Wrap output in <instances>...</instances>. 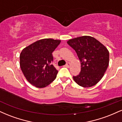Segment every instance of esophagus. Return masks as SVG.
<instances>
[{
    "label": "esophagus",
    "instance_id": "34e87169",
    "mask_svg": "<svg viewBox=\"0 0 122 122\" xmlns=\"http://www.w3.org/2000/svg\"><path fill=\"white\" fill-rule=\"evenodd\" d=\"M70 65H71V64H70L69 62H68V63H67V64H66V65H65V66L66 67V68H69Z\"/></svg>",
    "mask_w": 122,
    "mask_h": 122
}]
</instances>
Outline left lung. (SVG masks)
I'll return each instance as SVG.
<instances>
[{"label":"left lung","mask_w":122,"mask_h":122,"mask_svg":"<svg viewBox=\"0 0 122 122\" xmlns=\"http://www.w3.org/2000/svg\"><path fill=\"white\" fill-rule=\"evenodd\" d=\"M67 43L75 50L81 62V72L73 76L80 86L88 88L102 79L109 65V51L95 38L82 36L71 39Z\"/></svg>","instance_id":"left-lung-1"}]
</instances>
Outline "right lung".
I'll return each mask as SVG.
<instances>
[{"instance_id":"add662e5","label":"right lung","mask_w":122,"mask_h":122,"mask_svg":"<svg viewBox=\"0 0 122 122\" xmlns=\"http://www.w3.org/2000/svg\"><path fill=\"white\" fill-rule=\"evenodd\" d=\"M61 40L45 38L31 43L22 50L20 67L26 79L37 88H44L52 82L58 71L51 65L52 53Z\"/></svg>"}]
</instances>
